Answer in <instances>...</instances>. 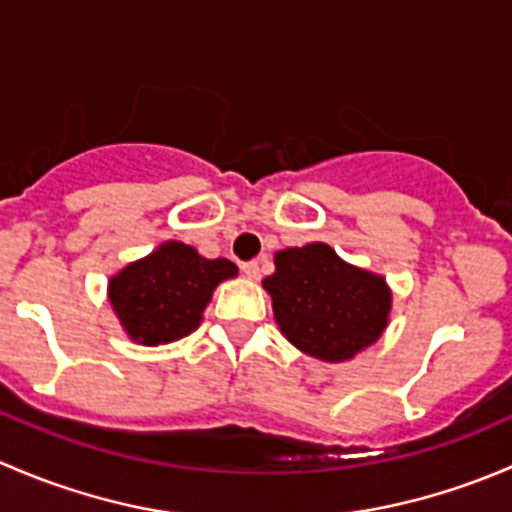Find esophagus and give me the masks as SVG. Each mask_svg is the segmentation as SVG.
I'll use <instances>...</instances> for the list:
<instances>
[{"label": "esophagus", "mask_w": 512, "mask_h": 512, "mask_svg": "<svg viewBox=\"0 0 512 512\" xmlns=\"http://www.w3.org/2000/svg\"><path fill=\"white\" fill-rule=\"evenodd\" d=\"M242 272H245V277H247V280H260V275H262V270H260V262H257V260H252V262H245V265H242Z\"/></svg>", "instance_id": "34e87169"}]
</instances>
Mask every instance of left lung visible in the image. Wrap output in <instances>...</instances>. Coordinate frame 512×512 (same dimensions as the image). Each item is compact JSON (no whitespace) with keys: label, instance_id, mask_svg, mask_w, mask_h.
Listing matches in <instances>:
<instances>
[{"label":"left lung","instance_id":"left-lung-1","mask_svg":"<svg viewBox=\"0 0 512 512\" xmlns=\"http://www.w3.org/2000/svg\"><path fill=\"white\" fill-rule=\"evenodd\" d=\"M282 337L312 359H354L389 327L391 287L376 272L349 265L327 242L275 252L262 280Z\"/></svg>","mask_w":512,"mask_h":512}]
</instances>
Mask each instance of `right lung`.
Returning a JSON list of instances; mask_svg holds the SVG:
<instances>
[{
    "label": "right lung",
    "mask_w": 512,
    "mask_h": 512,
    "mask_svg": "<svg viewBox=\"0 0 512 512\" xmlns=\"http://www.w3.org/2000/svg\"><path fill=\"white\" fill-rule=\"evenodd\" d=\"M232 277L237 267L225 257L208 260L185 242L165 240L108 280V302L131 342L160 347L195 332L215 287Z\"/></svg>",
    "instance_id": "1"
}]
</instances>
